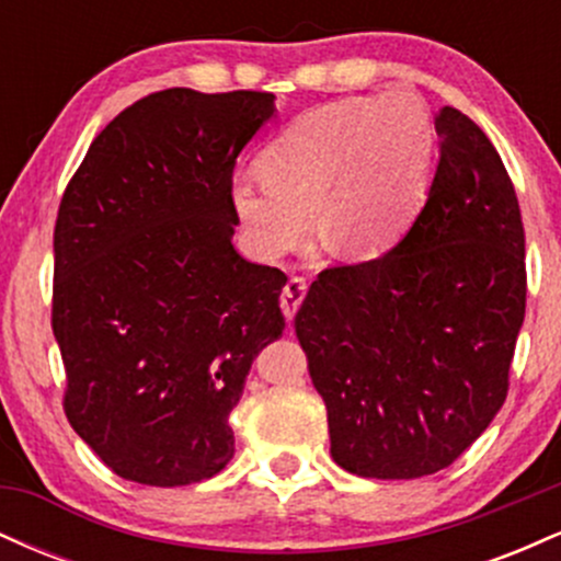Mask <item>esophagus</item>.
Returning <instances> with one entry per match:
<instances>
[{
	"label": "esophagus",
	"instance_id": "esophagus-1",
	"mask_svg": "<svg viewBox=\"0 0 561 561\" xmlns=\"http://www.w3.org/2000/svg\"><path fill=\"white\" fill-rule=\"evenodd\" d=\"M306 293H308L306 279H300V276H289L285 289H282V298H279L282 311H285L287 321L295 319V313H298V308H300L302 298H306Z\"/></svg>",
	"mask_w": 561,
	"mask_h": 561
}]
</instances>
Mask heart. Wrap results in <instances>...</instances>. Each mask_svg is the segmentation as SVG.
<instances>
[{"instance_id": "heart-1", "label": "heart", "mask_w": 561, "mask_h": 561, "mask_svg": "<svg viewBox=\"0 0 561 561\" xmlns=\"http://www.w3.org/2000/svg\"><path fill=\"white\" fill-rule=\"evenodd\" d=\"M435 126L420 96H345L300 115L261 156L263 176L237 173L231 205L250 244L279 259L313 231L351 259L396 244L420 208Z\"/></svg>"}]
</instances>
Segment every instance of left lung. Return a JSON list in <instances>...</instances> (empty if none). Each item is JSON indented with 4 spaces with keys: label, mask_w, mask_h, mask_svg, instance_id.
<instances>
[{
    "label": "left lung",
    "mask_w": 561,
    "mask_h": 561,
    "mask_svg": "<svg viewBox=\"0 0 561 561\" xmlns=\"http://www.w3.org/2000/svg\"><path fill=\"white\" fill-rule=\"evenodd\" d=\"M427 203L375 261L324 268L295 334L324 398L332 459L358 478L454 465L506 401L525 321L517 192L482 128L443 107Z\"/></svg>",
    "instance_id": "obj_1"
}]
</instances>
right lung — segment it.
Returning a JSON list of instances; mask_svg holds the SVG:
<instances>
[{
    "label": "right lung",
    "instance_id": "obj_1",
    "mask_svg": "<svg viewBox=\"0 0 561 561\" xmlns=\"http://www.w3.org/2000/svg\"><path fill=\"white\" fill-rule=\"evenodd\" d=\"M274 94L163 89L100 131L55 224L70 427L118 478L176 488L234 456L229 414L279 337V268L244 261L231 173Z\"/></svg>",
    "mask_w": 561,
    "mask_h": 561
}]
</instances>
